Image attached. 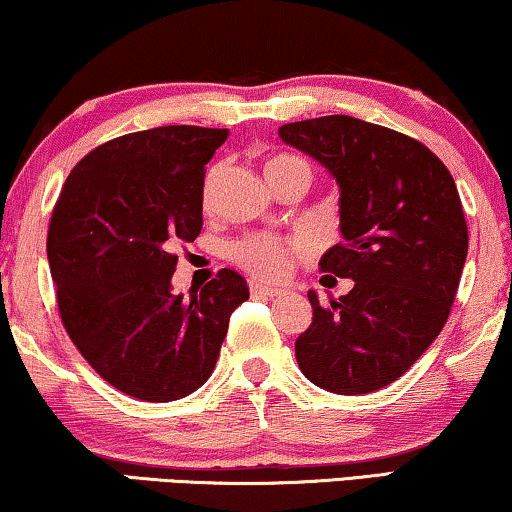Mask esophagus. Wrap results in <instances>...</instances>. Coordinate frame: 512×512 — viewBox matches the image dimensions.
<instances>
[{
    "label": "esophagus",
    "instance_id": "esophagus-1",
    "mask_svg": "<svg viewBox=\"0 0 512 512\" xmlns=\"http://www.w3.org/2000/svg\"><path fill=\"white\" fill-rule=\"evenodd\" d=\"M249 288H251V293H256V295H268V298H274V295L281 293V288L270 286V284H265V281H258V279L249 281Z\"/></svg>",
    "mask_w": 512,
    "mask_h": 512
}]
</instances>
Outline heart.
I'll return each instance as SVG.
<instances>
[{"label":"heart","mask_w":512,"mask_h":512,"mask_svg":"<svg viewBox=\"0 0 512 512\" xmlns=\"http://www.w3.org/2000/svg\"><path fill=\"white\" fill-rule=\"evenodd\" d=\"M305 164V161L288 157V154H279V157L270 159L268 170H277V168H286V166H298ZM219 170L212 168L210 175L205 180V203H210L212 191H214V182H217ZM293 244H288L279 238H270V235H256V238H249L240 244H235L233 256L235 261L244 268L263 274V277H284L288 265H291V254H293Z\"/></svg>","instance_id":"heart-1"}]
</instances>
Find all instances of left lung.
I'll list each match as a JSON object with an SVG mask.
<instances>
[{"mask_svg":"<svg viewBox=\"0 0 512 512\" xmlns=\"http://www.w3.org/2000/svg\"><path fill=\"white\" fill-rule=\"evenodd\" d=\"M279 138L335 177L342 242L321 268L353 281L328 307L307 293L314 316L295 358L323 390H381L427 351L453 307L469 251L453 175L418 140L348 115L284 124Z\"/></svg>","mask_w":512,"mask_h":512,"instance_id":"obj_1","label":"left lung"}]
</instances>
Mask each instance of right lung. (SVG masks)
<instances>
[{
  "label": "right lung",
  "instance_id": "right-lung-1",
  "mask_svg": "<svg viewBox=\"0 0 512 512\" xmlns=\"http://www.w3.org/2000/svg\"><path fill=\"white\" fill-rule=\"evenodd\" d=\"M228 129L157 127L108 140L66 177L48 263L71 342L113 388L173 402L210 379L249 288L224 268L201 291H173L180 242L203 228L205 164Z\"/></svg>",
  "mask_w": 512,
  "mask_h": 512
}]
</instances>
